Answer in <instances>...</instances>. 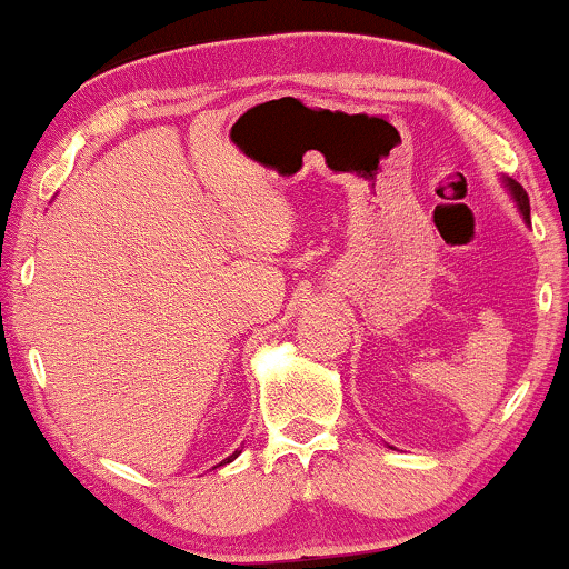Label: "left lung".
<instances>
[{"mask_svg":"<svg viewBox=\"0 0 569 569\" xmlns=\"http://www.w3.org/2000/svg\"><path fill=\"white\" fill-rule=\"evenodd\" d=\"M507 187H509L511 198L517 200V208H520L522 219L530 221V200H528V192H525V189H522L520 184H517V181H511V179H507Z\"/></svg>","mask_w":569,"mask_h":569,"instance_id":"obj_1","label":"left lung"}]
</instances>
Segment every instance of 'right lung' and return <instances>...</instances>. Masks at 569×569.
Instances as JSON below:
<instances>
[{"label":"right lung","mask_w":569,"mask_h":569,"mask_svg":"<svg viewBox=\"0 0 569 569\" xmlns=\"http://www.w3.org/2000/svg\"><path fill=\"white\" fill-rule=\"evenodd\" d=\"M237 456H240V451H234V453H231V456H227V459H223L221 465H229V461H231V459H237ZM221 465H219V467H221Z\"/></svg>","instance_id":"add662e5"}]
</instances>
